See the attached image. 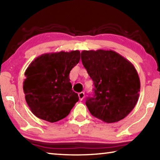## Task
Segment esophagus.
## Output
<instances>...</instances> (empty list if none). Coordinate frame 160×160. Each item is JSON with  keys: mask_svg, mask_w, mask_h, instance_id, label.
<instances>
[{"mask_svg": "<svg viewBox=\"0 0 160 160\" xmlns=\"http://www.w3.org/2000/svg\"><path fill=\"white\" fill-rule=\"evenodd\" d=\"M78 96H79V99L80 100H82L84 98H85V93L82 92H80L78 94Z\"/></svg>", "mask_w": 160, "mask_h": 160, "instance_id": "34e87169", "label": "esophagus"}]
</instances>
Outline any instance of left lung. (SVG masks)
Listing matches in <instances>:
<instances>
[{"label":"left lung","instance_id":"left-lung-1","mask_svg":"<svg viewBox=\"0 0 160 160\" xmlns=\"http://www.w3.org/2000/svg\"><path fill=\"white\" fill-rule=\"evenodd\" d=\"M81 59L94 85V97L86 101L91 114L107 123L128 116L137 104L140 90L133 65L112 50L82 51Z\"/></svg>","mask_w":160,"mask_h":160}]
</instances>
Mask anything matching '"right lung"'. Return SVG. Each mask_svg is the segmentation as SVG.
Here are the masks:
<instances>
[{
    "instance_id": "add662e5",
    "label": "right lung",
    "mask_w": 160,
    "mask_h": 160,
    "mask_svg": "<svg viewBox=\"0 0 160 160\" xmlns=\"http://www.w3.org/2000/svg\"><path fill=\"white\" fill-rule=\"evenodd\" d=\"M80 59L78 50L60 51L42 54L29 64L23 90L27 104L37 118L54 123L69 114L79 100L69 74Z\"/></svg>"
}]
</instances>
